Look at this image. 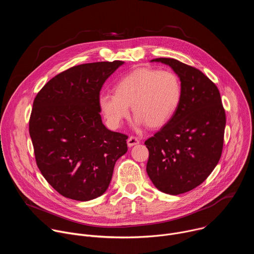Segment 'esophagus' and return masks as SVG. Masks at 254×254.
I'll list each match as a JSON object with an SVG mask.
<instances>
[{"label":"esophagus","instance_id":"1","mask_svg":"<svg viewBox=\"0 0 254 254\" xmlns=\"http://www.w3.org/2000/svg\"><path fill=\"white\" fill-rule=\"evenodd\" d=\"M139 143V139L138 137H135V136H129L127 138V146L130 148L132 146H135V144Z\"/></svg>","mask_w":254,"mask_h":254}]
</instances>
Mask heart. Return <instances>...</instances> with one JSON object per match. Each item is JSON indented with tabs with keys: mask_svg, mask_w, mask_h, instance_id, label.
Returning a JSON list of instances; mask_svg holds the SVG:
<instances>
[{
	"mask_svg": "<svg viewBox=\"0 0 254 254\" xmlns=\"http://www.w3.org/2000/svg\"><path fill=\"white\" fill-rule=\"evenodd\" d=\"M182 99V83L171 70L136 69L121 78L115 93L102 92L98 97L100 111L112 127H121L129 115L135 126L160 127L177 112Z\"/></svg>",
	"mask_w": 254,
	"mask_h": 254,
	"instance_id": "heart-1",
	"label": "heart"
}]
</instances>
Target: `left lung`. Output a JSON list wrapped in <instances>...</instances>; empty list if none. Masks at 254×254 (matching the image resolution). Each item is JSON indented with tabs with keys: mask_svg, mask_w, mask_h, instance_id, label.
<instances>
[{
	"mask_svg": "<svg viewBox=\"0 0 254 254\" xmlns=\"http://www.w3.org/2000/svg\"><path fill=\"white\" fill-rule=\"evenodd\" d=\"M169 65L182 83V99L172 119L144 141L150 156L147 173L157 189L179 195L193 190L218 164L226 124L217 86L202 72L173 58Z\"/></svg>",
	"mask_w": 254,
	"mask_h": 254,
	"instance_id": "left-lung-1",
	"label": "left lung"
}]
</instances>
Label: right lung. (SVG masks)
Instances as JSON below:
<instances>
[{
    "label": "right lung",
    "mask_w": 254,
    "mask_h": 254,
    "mask_svg": "<svg viewBox=\"0 0 254 254\" xmlns=\"http://www.w3.org/2000/svg\"><path fill=\"white\" fill-rule=\"evenodd\" d=\"M125 62L71 67L36 95L29 122L36 163L62 196L89 201L110 186L116 162L127 152V135L102 124L100 89Z\"/></svg>",
    "instance_id": "right-lung-1"
}]
</instances>
